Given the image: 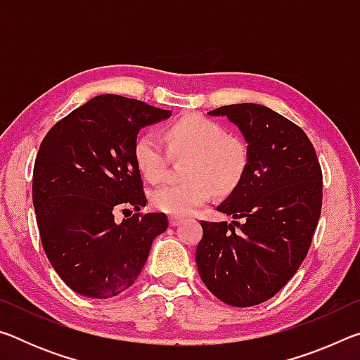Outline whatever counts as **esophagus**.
<instances>
[{"mask_svg":"<svg viewBox=\"0 0 360 360\" xmlns=\"http://www.w3.org/2000/svg\"><path fill=\"white\" fill-rule=\"evenodd\" d=\"M181 222H182L181 217H174V216L169 217V225H172V227H176V225H179Z\"/></svg>","mask_w":360,"mask_h":360,"instance_id":"obj_1","label":"esophagus"}]
</instances>
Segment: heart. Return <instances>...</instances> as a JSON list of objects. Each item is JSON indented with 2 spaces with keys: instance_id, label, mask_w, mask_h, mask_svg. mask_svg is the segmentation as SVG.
Returning a JSON list of instances; mask_svg holds the SVG:
<instances>
[{
  "instance_id": "b5f03b06",
  "label": "heart",
  "mask_w": 360,
  "mask_h": 360,
  "mask_svg": "<svg viewBox=\"0 0 360 360\" xmlns=\"http://www.w3.org/2000/svg\"><path fill=\"white\" fill-rule=\"evenodd\" d=\"M168 150L174 157L188 155L181 182H169L150 192L155 210L172 216H188L208 202L212 192L227 195L245 179L249 149L238 136L227 135L219 122L200 114H188L165 130ZM133 158L146 179L157 182L168 167V152L160 138L143 131L133 144Z\"/></svg>"
}]
</instances>
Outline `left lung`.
Segmentation results:
<instances>
[{"label": "left lung", "mask_w": 360, "mask_h": 360, "mask_svg": "<svg viewBox=\"0 0 360 360\" xmlns=\"http://www.w3.org/2000/svg\"><path fill=\"white\" fill-rule=\"evenodd\" d=\"M210 114L240 127L249 168L217 208L243 224L200 221L198 273L219 300L254 307L276 295L307 257L322 208V169L307 133L270 108L241 103Z\"/></svg>", "instance_id": "1"}]
</instances>
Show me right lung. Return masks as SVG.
Segmentation results:
<instances>
[{"mask_svg": "<svg viewBox=\"0 0 360 360\" xmlns=\"http://www.w3.org/2000/svg\"><path fill=\"white\" fill-rule=\"evenodd\" d=\"M172 111L119 95L95 96L58 120L42 139L33 169V205L42 248L77 294L111 298L135 283L152 240L168 229L148 203L133 158L146 125ZM133 207L139 212L113 221ZM131 214V212H130Z\"/></svg>", "mask_w": 360, "mask_h": 360, "instance_id": "add662e5", "label": "right lung"}]
</instances>
